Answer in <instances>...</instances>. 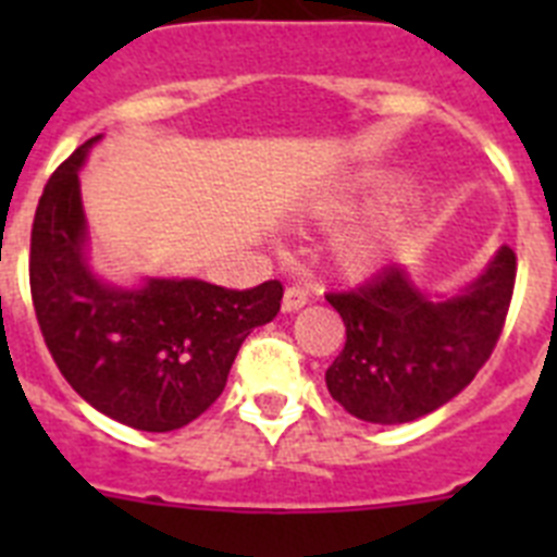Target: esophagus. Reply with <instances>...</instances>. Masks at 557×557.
Here are the masks:
<instances>
[{
    "mask_svg": "<svg viewBox=\"0 0 557 557\" xmlns=\"http://www.w3.org/2000/svg\"><path fill=\"white\" fill-rule=\"evenodd\" d=\"M307 301H309V293L304 287H287V293H284V301H282V307H284V312H298V309L301 307H307Z\"/></svg>",
    "mask_w": 557,
    "mask_h": 557,
    "instance_id": "1",
    "label": "esophagus"
}]
</instances>
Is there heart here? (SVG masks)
<instances>
[{
	"mask_svg": "<svg viewBox=\"0 0 557 557\" xmlns=\"http://www.w3.org/2000/svg\"><path fill=\"white\" fill-rule=\"evenodd\" d=\"M343 209H346V203L332 200V203L326 206V214L337 218ZM379 256H382V239H379L376 234H357L343 245V262H346L351 270L371 268V264H376Z\"/></svg>",
	"mask_w": 557,
	"mask_h": 557,
	"instance_id": "heart-1",
	"label": "heart"
}]
</instances>
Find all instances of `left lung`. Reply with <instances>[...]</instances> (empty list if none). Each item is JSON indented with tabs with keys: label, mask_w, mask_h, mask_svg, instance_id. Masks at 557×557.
<instances>
[{
	"label": "left lung",
	"mask_w": 557,
	"mask_h": 557,
	"mask_svg": "<svg viewBox=\"0 0 557 557\" xmlns=\"http://www.w3.org/2000/svg\"><path fill=\"white\" fill-rule=\"evenodd\" d=\"M516 284V253L505 245L474 284L430 298L401 264L362 287L329 293L346 323V346L326 371L337 405L368 424H407L444 407L494 351Z\"/></svg>",
	"instance_id": "1"
}]
</instances>
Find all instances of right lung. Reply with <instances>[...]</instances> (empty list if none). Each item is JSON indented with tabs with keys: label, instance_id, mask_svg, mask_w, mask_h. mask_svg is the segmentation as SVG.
<instances>
[{
	"label": "right lung",
	"instance_id": "add662e5",
	"mask_svg": "<svg viewBox=\"0 0 557 557\" xmlns=\"http://www.w3.org/2000/svg\"><path fill=\"white\" fill-rule=\"evenodd\" d=\"M88 139L44 186L29 236V293L58 371L102 416L172 432L209 410L236 351L282 309V282L225 289L200 278L111 287L91 273L77 170Z\"/></svg>",
	"mask_w": 557,
	"mask_h": 557
}]
</instances>
